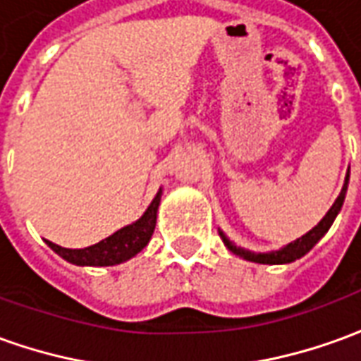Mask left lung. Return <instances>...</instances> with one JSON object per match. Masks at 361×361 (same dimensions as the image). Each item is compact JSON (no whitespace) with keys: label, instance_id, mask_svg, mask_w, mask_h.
I'll list each match as a JSON object with an SVG mask.
<instances>
[{"label":"left lung","instance_id":"8db88e82","mask_svg":"<svg viewBox=\"0 0 361 361\" xmlns=\"http://www.w3.org/2000/svg\"><path fill=\"white\" fill-rule=\"evenodd\" d=\"M346 188H348V176H346V181H344V188H342L341 195L336 197V201H334L333 207H331L329 212L323 216V220H321L313 230H310L305 235L298 238L295 242L288 243L284 250L272 251V253H251V251L240 250V247L232 245L222 232H220V235H222V240H224V243H226L228 250L232 251V253H235V255H240V257L247 259V261H253V263H263V265H282V263H292V261H295V259L303 257V255H305V253H307V251H310L311 247H313V245H315V243H317L319 240L326 234V230L331 228V224H333L334 219H336V214H338V211H341L342 203H344Z\"/></svg>","mask_w":361,"mask_h":361}]
</instances>
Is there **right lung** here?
<instances>
[{"label": "right lung", "instance_id": "obj_1", "mask_svg": "<svg viewBox=\"0 0 361 361\" xmlns=\"http://www.w3.org/2000/svg\"><path fill=\"white\" fill-rule=\"evenodd\" d=\"M160 204V191L158 195L152 199V203L142 214L141 219L129 224V226L121 228L116 234L106 238L102 242L94 243L90 247H82V250H67L61 245H56L46 240L51 250L58 253L59 257H63L73 265H89V267H111L119 265L127 259L135 257L139 251L149 243L150 235L154 232L157 226V211Z\"/></svg>", "mask_w": 361, "mask_h": 361}]
</instances>
